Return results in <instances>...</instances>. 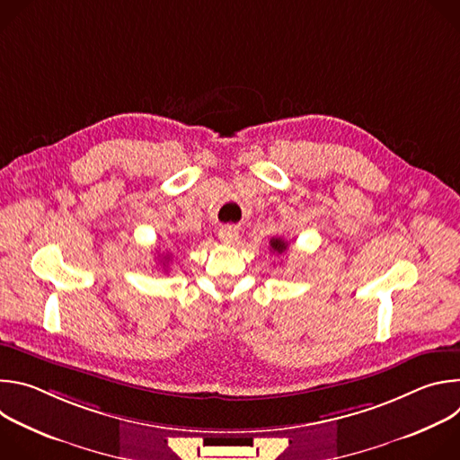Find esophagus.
I'll use <instances>...</instances> for the list:
<instances>
[{"label":"esophagus","mask_w":460,"mask_h":460,"mask_svg":"<svg viewBox=\"0 0 460 460\" xmlns=\"http://www.w3.org/2000/svg\"><path fill=\"white\" fill-rule=\"evenodd\" d=\"M218 238L224 243H234L240 238V229L236 226H222L218 231Z\"/></svg>","instance_id":"1"}]
</instances>
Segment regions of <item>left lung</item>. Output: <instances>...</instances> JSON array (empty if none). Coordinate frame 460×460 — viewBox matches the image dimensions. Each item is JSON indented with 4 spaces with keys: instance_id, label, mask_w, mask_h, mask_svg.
<instances>
[{
    "instance_id": "8db88e82",
    "label": "left lung",
    "mask_w": 460,
    "mask_h": 460,
    "mask_svg": "<svg viewBox=\"0 0 460 460\" xmlns=\"http://www.w3.org/2000/svg\"><path fill=\"white\" fill-rule=\"evenodd\" d=\"M270 243H271L273 252H279V254H282V252L288 249V242L282 240V238H271Z\"/></svg>"
}]
</instances>
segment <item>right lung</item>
I'll list each match as a JSON object with an SVG mask.
<instances>
[{"mask_svg":"<svg viewBox=\"0 0 460 460\" xmlns=\"http://www.w3.org/2000/svg\"><path fill=\"white\" fill-rule=\"evenodd\" d=\"M158 261L164 266V270H167V268H169V261H171V256H169V254H167V256L162 254V258H160V254H158Z\"/></svg>","mask_w":460,"mask_h":460,"instance_id":"right-lung-1","label":"right lung"}]
</instances>
